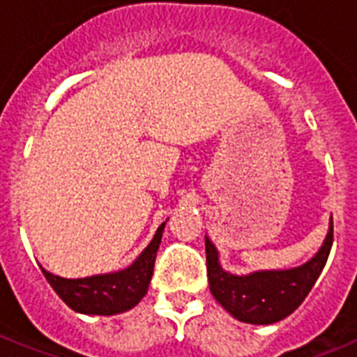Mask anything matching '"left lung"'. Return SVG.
I'll return each mask as SVG.
<instances>
[{
    "instance_id": "8db88e82",
    "label": "left lung",
    "mask_w": 357,
    "mask_h": 357,
    "mask_svg": "<svg viewBox=\"0 0 357 357\" xmlns=\"http://www.w3.org/2000/svg\"><path fill=\"white\" fill-rule=\"evenodd\" d=\"M333 243V220L330 218L326 238L311 259L293 268L255 271L231 274L220 265L217 246L206 235L207 280L217 302L237 321L248 324H274L289 317L310 294L326 265Z\"/></svg>"
}]
</instances>
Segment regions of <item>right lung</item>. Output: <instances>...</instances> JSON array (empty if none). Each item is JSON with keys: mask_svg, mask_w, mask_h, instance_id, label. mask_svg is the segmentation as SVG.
<instances>
[{"mask_svg": "<svg viewBox=\"0 0 357 357\" xmlns=\"http://www.w3.org/2000/svg\"><path fill=\"white\" fill-rule=\"evenodd\" d=\"M165 224L167 222L157 228L151 243L140 252L139 257L119 272L70 280L47 272L44 266H40V271L64 304L77 313L103 317L119 315L123 311L133 310L148 293Z\"/></svg>", "mask_w": 357, "mask_h": 357, "instance_id": "add662e5", "label": "right lung"}]
</instances>
